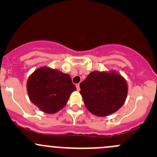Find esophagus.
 Returning <instances> with one entry per match:
<instances>
[{"mask_svg":"<svg viewBox=\"0 0 157 157\" xmlns=\"http://www.w3.org/2000/svg\"><path fill=\"white\" fill-rule=\"evenodd\" d=\"M76 87H77V91H80V83H77V84L76 85Z\"/></svg>","mask_w":157,"mask_h":157,"instance_id":"1","label":"esophagus"}]
</instances>
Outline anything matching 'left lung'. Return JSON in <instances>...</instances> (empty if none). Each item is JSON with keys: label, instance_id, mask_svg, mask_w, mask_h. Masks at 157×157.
I'll use <instances>...</instances> for the list:
<instances>
[{"label": "left lung", "instance_id": "8db88e82", "mask_svg": "<svg viewBox=\"0 0 157 157\" xmlns=\"http://www.w3.org/2000/svg\"><path fill=\"white\" fill-rule=\"evenodd\" d=\"M86 107L98 117L109 116L122 107L128 94V84L116 71H92L80 85Z\"/></svg>", "mask_w": 157, "mask_h": 157}]
</instances>
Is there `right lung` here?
Returning a JSON list of instances; mask_svg holds the SVG:
<instances>
[{
	"label": "right lung",
	"mask_w": 157,
	"mask_h": 157,
	"mask_svg": "<svg viewBox=\"0 0 157 157\" xmlns=\"http://www.w3.org/2000/svg\"><path fill=\"white\" fill-rule=\"evenodd\" d=\"M26 89L32 103L45 113H55L63 109L76 87L69 75L45 66L30 75Z\"/></svg>",
	"instance_id": "1"
}]
</instances>
